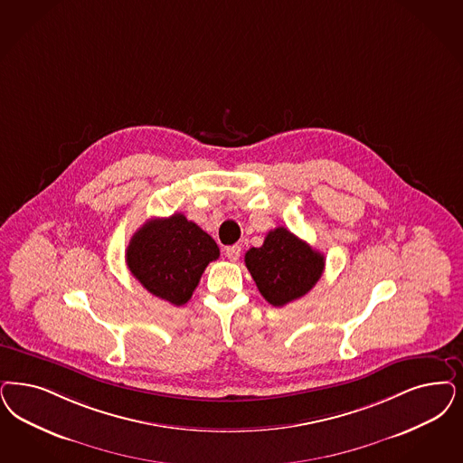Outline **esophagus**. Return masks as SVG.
Returning <instances> with one entry per match:
<instances>
[{"label":"esophagus","instance_id":"esophagus-1","mask_svg":"<svg viewBox=\"0 0 463 463\" xmlns=\"http://www.w3.org/2000/svg\"><path fill=\"white\" fill-rule=\"evenodd\" d=\"M225 256L231 260V261H238L241 256V246L240 244H234V246H229L225 250Z\"/></svg>","mask_w":463,"mask_h":463}]
</instances>
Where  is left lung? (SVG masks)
Wrapping results in <instances>:
<instances>
[{"mask_svg": "<svg viewBox=\"0 0 463 463\" xmlns=\"http://www.w3.org/2000/svg\"><path fill=\"white\" fill-rule=\"evenodd\" d=\"M244 263L260 294L275 307L303 298L325 270V256L286 227L270 231L260 248L246 253Z\"/></svg>", "mask_w": 463, "mask_h": 463, "instance_id": "8db88e82", "label": "left lung"}]
</instances>
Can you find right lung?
<instances>
[{
  "label": "right lung",
  "mask_w": 463,
  "mask_h": 463,
  "mask_svg": "<svg viewBox=\"0 0 463 463\" xmlns=\"http://www.w3.org/2000/svg\"><path fill=\"white\" fill-rule=\"evenodd\" d=\"M221 255L217 242L183 213L144 223L129 241L127 265L150 294L175 306L192 299L208 263Z\"/></svg>",
  "instance_id": "add662e5"
}]
</instances>
